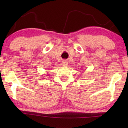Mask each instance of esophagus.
Masks as SVG:
<instances>
[{
    "label": "esophagus",
    "mask_w": 128,
    "mask_h": 128,
    "mask_svg": "<svg viewBox=\"0 0 128 128\" xmlns=\"http://www.w3.org/2000/svg\"><path fill=\"white\" fill-rule=\"evenodd\" d=\"M62 64L64 66H68V63L66 62V60H64L62 62Z\"/></svg>",
    "instance_id": "34e87169"
}]
</instances>
